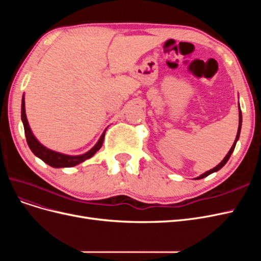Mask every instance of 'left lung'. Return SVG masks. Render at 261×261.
<instances>
[{
	"label": "left lung",
	"mask_w": 261,
	"mask_h": 261,
	"mask_svg": "<svg viewBox=\"0 0 261 261\" xmlns=\"http://www.w3.org/2000/svg\"><path fill=\"white\" fill-rule=\"evenodd\" d=\"M239 109H240V112H239V117H240V121H239V129H238V135H236V138H235V141H234V144H233V146L231 147V149H230V151L227 152V154L224 156V159L221 161L217 167H215L213 169H211V170H209V171H207V172H204L203 174H201L200 176H198V177H196L195 179H200V178H203V177H206V176H208V175H210L211 173H213V172H217V171H219L220 169H222L224 165H225V163L228 161V159H230V156H231V154L233 153V151H234V148H235V146H236V143H238V140H239V138H240V134H241V128H242V111H241V108H240V103H239Z\"/></svg>",
	"instance_id": "obj_1"
}]
</instances>
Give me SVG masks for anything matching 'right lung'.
<instances>
[{
	"mask_svg": "<svg viewBox=\"0 0 261 261\" xmlns=\"http://www.w3.org/2000/svg\"><path fill=\"white\" fill-rule=\"evenodd\" d=\"M21 121L23 124V129H25V135L27 139V144L30 148L31 151L35 155H37L39 159H41L43 162L46 164H49L52 168H72L75 167V165L80 164L86 160L90 159V158L96 153L98 150L102 147V144H103L105 140V135H106V130L102 133V135L100 139L98 140V143L94 145L88 152H86L84 154L80 155H69V154H64L61 152L53 151L51 149H48L44 147L42 144L39 143V140L35 137L30 129V126L27 120L26 116V110H25V96H22L21 99Z\"/></svg>",
	"mask_w": 261,
	"mask_h": 261,
	"instance_id": "obj_1",
	"label": "right lung"
}]
</instances>
